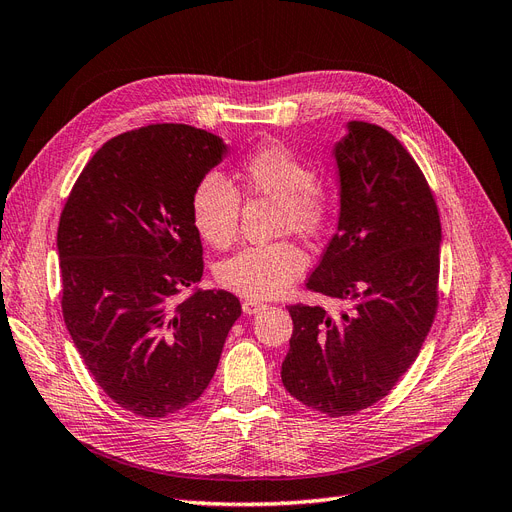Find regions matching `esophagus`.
I'll return each mask as SVG.
<instances>
[{
	"instance_id": "obj_1",
	"label": "esophagus",
	"mask_w": 512,
	"mask_h": 512,
	"mask_svg": "<svg viewBox=\"0 0 512 512\" xmlns=\"http://www.w3.org/2000/svg\"><path fill=\"white\" fill-rule=\"evenodd\" d=\"M263 308H266V304H263V301H257V299H244L242 301V312L249 314V316L257 314Z\"/></svg>"
}]
</instances>
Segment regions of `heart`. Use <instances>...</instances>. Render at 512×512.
Wrapping results in <instances>:
<instances>
[{
	"label": "heart",
	"mask_w": 512,
	"mask_h": 512,
	"mask_svg": "<svg viewBox=\"0 0 512 512\" xmlns=\"http://www.w3.org/2000/svg\"><path fill=\"white\" fill-rule=\"evenodd\" d=\"M236 188L246 198H270L276 204L274 234L318 238L331 221V198L314 179V168L291 147L261 143L242 158ZM192 221L208 244L225 249L238 234L240 196L221 175H204L192 192ZM306 255L291 240L244 246L219 263L217 278L225 289L251 299L276 297L306 270Z\"/></svg>",
	"instance_id": "1"
}]
</instances>
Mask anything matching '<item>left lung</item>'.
Segmentation results:
<instances>
[{"mask_svg": "<svg viewBox=\"0 0 512 512\" xmlns=\"http://www.w3.org/2000/svg\"><path fill=\"white\" fill-rule=\"evenodd\" d=\"M333 154L337 232L306 287L348 310L289 306L280 375L299 403L342 418L382 401L420 354L439 308L441 219L420 166L386 128L350 122Z\"/></svg>", "mask_w": 512, "mask_h": 512, "instance_id": "1", "label": "left lung"}]
</instances>
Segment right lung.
<instances>
[{"instance_id":"add662e5","label":"right lung","mask_w":512,"mask_h":512,"mask_svg":"<svg viewBox=\"0 0 512 512\" xmlns=\"http://www.w3.org/2000/svg\"><path fill=\"white\" fill-rule=\"evenodd\" d=\"M223 141L187 124L109 139L84 166L59 221L63 318L94 382L126 411L166 418L211 384L242 308L194 289L204 272L194 185Z\"/></svg>"}]
</instances>
